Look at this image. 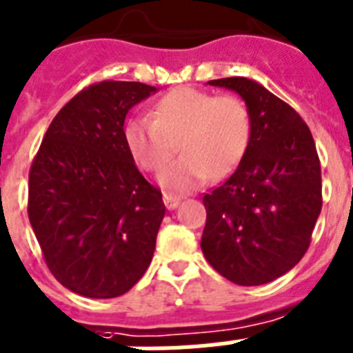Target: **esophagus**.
Listing matches in <instances>:
<instances>
[{
  "label": "esophagus",
  "instance_id": "obj_1",
  "mask_svg": "<svg viewBox=\"0 0 353 353\" xmlns=\"http://www.w3.org/2000/svg\"><path fill=\"white\" fill-rule=\"evenodd\" d=\"M164 203H165V208L168 209H174V208H179V203H180V196H176V194H171V193H164Z\"/></svg>",
  "mask_w": 353,
  "mask_h": 353
}]
</instances>
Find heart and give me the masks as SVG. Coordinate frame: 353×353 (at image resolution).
Here are the masks:
<instances>
[{
  "label": "heart",
  "instance_id": "b5f03b06",
  "mask_svg": "<svg viewBox=\"0 0 353 353\" xmlns=\"http://www.w3.org/2000/svg\"><path fill=\"white\" fill-rule=\"evenodd\" d=\"M252 131V113L238 95L179 88L157 101L151 117L130 119L124 137L137 164L150 173L162 170L179 144L182 157L162 171L160 182L188 191L234 173L249 151Z\"/></svg>",
  "mask_w": 353,
  "mask_h": 353
}]
</instances>
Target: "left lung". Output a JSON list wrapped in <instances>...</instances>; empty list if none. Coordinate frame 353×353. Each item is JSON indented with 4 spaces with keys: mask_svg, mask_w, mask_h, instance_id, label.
I'll use <instances>...</instances> for the list:
<instances>
[{
    "mask_svg": "<svg viewBox=\"0 0 353 353\" xmlns=\"http://www.w3.org/2000/svg\"><path fill=\"white\" fill-rule=\"evenodd\" d=\"M240 93L252 113V142L234 173L203 194L202 252L243 287L269 283L301 260L321 212V164L299 113L245 77L209 81Z\"/></svg>",
    "mask_w": 353,
    "mask_h": 353,
    "instance_id": "1",
    "label": "left lung"
}]
</instances>
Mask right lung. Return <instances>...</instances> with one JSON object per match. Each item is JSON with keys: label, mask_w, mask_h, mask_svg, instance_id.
<instances>
[{"label": "right lung", "mask_w": 353, "mask_h": 353, "mask_svg": "<svg viewBox=\"0 0 353 353\" xmlns=\"http://www.w3.org/2000/svg\"><path fill=\"white\" fill-rule=\"evenodd\" d=\"M155 90L128 81L90 84L61 108L32 160L28 220L45 263L86 298L126 294L155 252L165 205L124 137L130 108Z\"/></svg>", "instance_id": "right-lung-1"}]
</instances>
